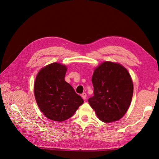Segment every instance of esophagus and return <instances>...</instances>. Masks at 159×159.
<instances>
[{
    "label": "esophagus",
    "mask_w": 159,
    "mask_h": 159,
    "mask_svg": "<svg viewBox=\"0 0 159 159\" xmlns=\"http://www.w3.org/2000/svg\"><path fill=\"white\" fill-rule=\"evenodd\" d=\"M81 98H82L84 100L86 99V98H87V94H86L85 93H83L82 94H81Z\"/></svg>",
    "instance_id": "1"
}]
</instances>
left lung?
<instances>
[{
  "label": "left lung",
  "mask_w": 159,
  "mask_h": 159,
  "mask_svg": "<svg viewBox=\"0 0 159 159\" xmlns=\"http://www.w3.org/2000/svg\"><path fill=\"white\" fill-rule=\"evenodd\" d=\"M91 81L94 95L88 102L99 119L111 123L122 118L133 93V81L128 71L119 64L105 61L95 70Z\"/></svg>",
  "instance_id": "left-lung-1"
}]
</instances>
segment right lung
<instances>
[{
    "label": "right lung",
    "mask_w": 159,
    "mask_h": 159,
    "mask_svg": "<svg viewBox=\"0 0 159 159\" xmlns=\"http://www.w3.org/2000/svg\"><path fill=\"white\" fill-rule=\"evenodd\" d=\"M66 66L52 63L42 68L36 76L34 95L37 104L45 116L64 121L75 112L84 100L64 80Z\"/></svg>",
    "instance_id": "right-lung-1"
}]
</instances>
